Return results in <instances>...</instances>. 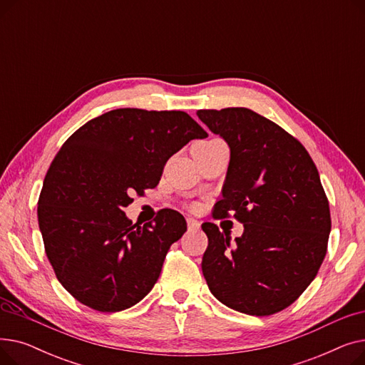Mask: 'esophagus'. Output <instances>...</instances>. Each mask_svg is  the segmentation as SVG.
Returning a JSON list of instances; mask_svg holds the SVG:
<instances>
[{"mask_svg":"<svg viewBox=\"0 0 365 365\" xmlns=\"http://www.w3.org/2000/svg\"><path fill=\"white\" fill-rule=\"evenodd\" d=\"M186 223H187V229H189V231H198V229H200V222L195 220V219H192V217H187V219H186Z\"/></svg>","mask_w":365,"mask_h":365,"instance_id":"1","label":"esophagus"}]
</instances>
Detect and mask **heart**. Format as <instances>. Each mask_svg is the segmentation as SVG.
Returning a JSON list of instances; mask_svg holds the SVG:
<instances>
[{"label":"heart","mask_w":365,"mask_h":365,"mask_svg":"<svg viewBox=\"0 0 365 365\" xmlns=\"http://www.w3.org/2000/svg\"><path fill=\"white\" fill-rule=\"evenodd\" d=\"M210 142H213V140H210ZM202 143H207V142H202Z\"/></svg>","instance_id":"heart-1"}]
</instances>
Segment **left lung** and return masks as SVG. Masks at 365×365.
<instances>
[{
	"label": "left lung",
	"mask_w": 365,
	"mask_h": 365,
	"mask_svg": "<svg viewBox=\"0 0 365 365\" xmlns=\"http://www.w3.org/2000/svg\"><path fill=\"white\" fill-rule=\"evenodd\" d=\"M197 115L231 148L213 219L234 215L244 225L232 242L217 225L202 223L208 289L238 312L277 314L308 289L327 253L331 217L317 165L290 133L252 109Z\"/></svg>",
	"instance_id": "obj_1"
}]
</instances>
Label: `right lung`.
<instances>
[{
    "label": "right lung",
    "mask_w": 365,
    "mask_h": 365,
    "mask_svg": "<svg viewBox=\"0 0 365 365\" xmlns=\"http://www.w3.org/2000/svg\"><path fill=\"white\" fill-rule=\"evenodd\" d=\"M207 136L186 112L123 108L62 145L38 198V225L56 278L80 303L120 312L152 290L186 220L163 208L139 226L123 208L158 185L173 153Z\"/></svg>",
    "instance_id": "obj_1"
}]
</instances>
